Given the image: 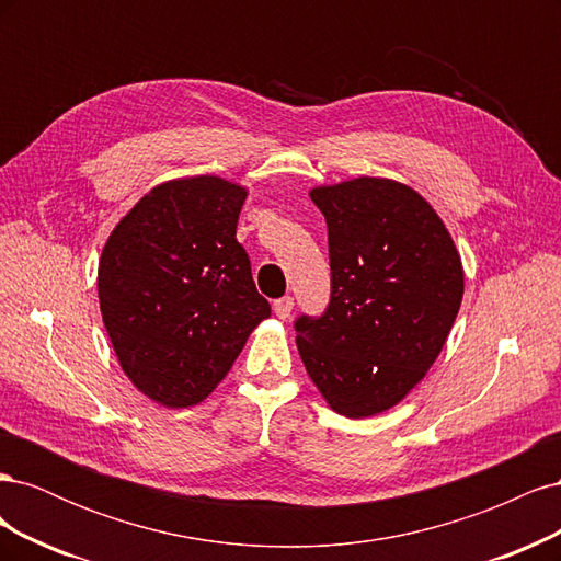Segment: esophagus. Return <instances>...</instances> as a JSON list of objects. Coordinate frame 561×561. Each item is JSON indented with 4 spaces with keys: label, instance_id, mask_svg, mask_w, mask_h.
I'll list each match as a JSON object with an SVG mask.
<instances>
[{
    "label": "esophagus",
    "instance_id": "obj_1",
    "mask_svg": "<svg viewBox=\"0 0 561 561\" xmlns=\"http://www.w3.org/2000/svg\"><path fill=\"white\" fill-rule=\"evenodd\" d=\"M293 307H295V299H293V297H280V299L274 301V311H276V316L283 318V320L290 318Z\"/></svg>",
    "mask_w": 561,
    "mask_h": 561
}]
</instances>
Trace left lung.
Here are the masks:
<instances>
[{
	"instance_id": "obj_1",
	"label": "left lung",
	"mask_w": 561,
	"mask_h": 561,
	"mask_svg": "<svg viewBox=\"0 0 561 561\" xmlns=\"http://www.w3.org/2000/svg\"><path fill=\"white\" fill-rule=\"evenodd\" d=\"M325 215L332 295L320 318L299 316L297 348L336 414L396 407L426 377L463 299V266L431 203L386 178L313 186Z\"/></svg>"
}]
</instances>
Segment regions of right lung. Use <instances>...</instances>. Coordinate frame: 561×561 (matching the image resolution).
<instances>
[{
    "label": "right lung",
    "mask_w": 561,
    "mask_h": 561,
    "mask_svg": "<svg viewBox=\"0 0 561 561\" xmlns=\"http://www.w3.org/2000/svg\"><path fill=\"white\" fill-rule=\"evenodd\" d=\"M248 190L217 175L157 184L114 227L98 297L124 375L163 407L198 404L271 316L236 241Z\"/></svg>",
    "instance_id": "right-lung-1"
}]
</instances>
